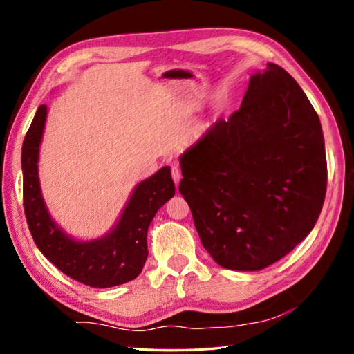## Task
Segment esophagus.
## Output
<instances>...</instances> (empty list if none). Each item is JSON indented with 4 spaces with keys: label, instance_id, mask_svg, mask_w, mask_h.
<instances>
[{
    "label": "esophagus",
    "instance_id": "1",
    "mask_svg": "<svg viewBox=\"0 0 354 354\" xmlns=\"http://www.w3.org/2000/svg\"><path fill=\"white\" fill-rule=\"evenodd\" d=\"M171 178L175 184H179V181H181V170L178 167H171Z\"/></svg>",
    "mask_w": 354,
    "mask_h": 354
}]
</instances>
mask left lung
<instances>
[{
  "label": "left lung",
  "instance_id": "obj_1",
  "mask_svg": "<svg viewBox=\"0 0 354 354\" xmlns=\"http://www.w3.org/2000/svg\"><path fill=\"white\" fill-rule=\"evenodd\" d=\"M179 192L201 242L225 269L260 270L309 236L327 190L317 111L297 80L268 64L245 97L179 158Z\"/></svg>",
  "mask_w": 354,
  "mask_h": 354
}]
</instances>
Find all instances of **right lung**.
Instances as JSON below:
<instances>
[{
  "mask_svg": "<svg viewBox=\"0 0 354 354\" xmlns=\"http://www.w3.org/2000/svg\"><path fill=\"white\" fill-rule=\"evenodd\" d=\"M48 109L37 108L22 142L24 212L36 246L59 270L91 288H112L137 278L149 255L147 230L158 209L175 194L170 167L138 183L117 223L106 234L79 240L65 232L50 216L39 183V147Z\"/></svg>",
  "mask_w": 354,
  "mask_h": 354,
  "instance_id": "right-lung-1",
  "label": "right lung"
}]
</instances>
